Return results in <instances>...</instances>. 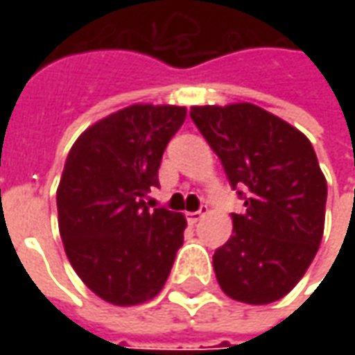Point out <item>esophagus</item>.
<instances>
[{
  "label": "esophagus",
  "mask_w": 355,
  "mask_h": 355,
  "mask_svg": "<svg viewBox=\"0 0 355 355\" xmlns=\"http://www.w3.org/2000/svg\"><path fill=\"white\" fill-rule=\"evenodd\" d=\"M207 213H209V205H201L198 211H193V213H186V218H188V223L196 224L198 220H201L203 216L207 215Z\"/></svg>",
  "instance_id": "34e87169"
}]
</instances>
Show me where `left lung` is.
<instances>
[{
  "label": "left lung",
  "instance_id": "obj_1",
  "mask_svg": "<svg viewBox=\"0 0 355 355\" xmlns=\"http://www.w3.org/2000/svg\"><path fill=\"white\" fill-rule=\"evenodd\" d=\"M190 117L245 201L213 254L218 285L239 302H275L300 282L323 236L327 182L312 144L249 102L193 106Z\"/></svg>",
  "mask_w": 355,
  "mask_h": 355
}]
</instances>
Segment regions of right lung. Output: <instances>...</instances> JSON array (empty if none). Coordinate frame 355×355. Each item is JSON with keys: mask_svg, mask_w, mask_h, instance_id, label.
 Returning <instances> with one entry per match:
<instances>
[{"mask_svg": "<svg viewBox=\"0 0 355 355\" xmlns=\"http://www.w3.org/2000/svg\"><path fill=\"white\" fill-rule=\"evenodd\" d=\"M184 119L180 106L135 104L89 127L66 157L60 238L81 282L110 304L154 298L184 241V216L144 201Z\"/></svg>", "mask_w": 355, "mask_h": 355, "instance_id": "right-lung-1", "label": "right lung"}]
</instances>
